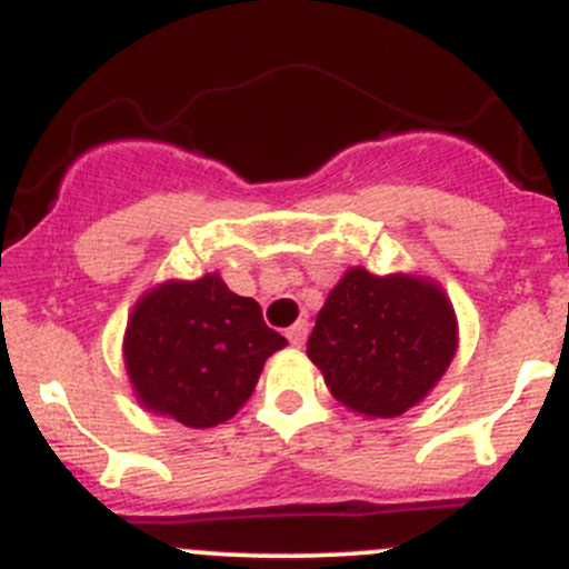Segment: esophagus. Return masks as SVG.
<instances>
[{"mask_svg": "<svg viewBox=\"0 0 569 569\" xmlns=\"http://www.w3.org/2000/svg\"><path fill=\"white\" fill-rule=\"evenodd\" d=\"M306 336H308V322H306V319H300V322L291 325V328L286 330V339H289V345H295V347H300L302 341H306Z\"/></svg>", "mask_w": 569, "mask_h": 569, "instance_id": "1", "label": "esophagus"}]
</instances>
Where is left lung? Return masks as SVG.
Wrapping results in <instances>:
<instances>
[{
	"mask_svg": "<svg viewBox=\"0 0 569 569\" xmlns=\"http://www.w3.org/2000/svg\"><path fill=\"white\" fill-rule=\"evenodd\" d=\"M456 356V317L428 280L350 269L308 336L330 395L363 417H400Z\"/></svg>",
	"mask_w": 569,
	"mask_h": 569,
	"instance_id": "left-lung-1",
	"label": "left lung"
}]
</instances>
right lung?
Wrapping results in <instances>:
<instances>
[{"instance_id": "add662e5", "label": "right lung", "mask_w": 569, "mask_h": 569, "mask_svg": "<svg viewBox=\"0 0 569 569\" xmlns=\"http://www.w3.org/2000/svg\"><path fill=\"white\" fill-rule=\"evenodd\" d=\"M283 345L256 300L206 274L158 286L138 302L124 363L147 408L189 428H213L250 400L263 361Z\"/></svg>"}]
</instances>
